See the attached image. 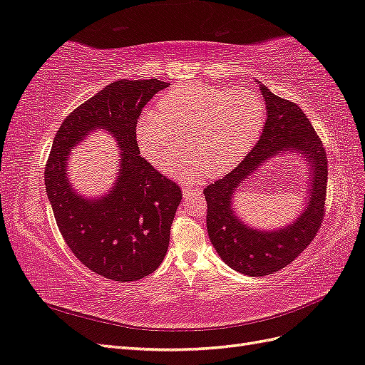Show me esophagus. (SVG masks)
I'll return each mask as SVG.
<instances>
[{
    "instance_id": "obj_1",
    "label": "esophagus",
    "mask_w": 365,
    "mask_h": 365,
    "mask_svg": "<svg viewBox=\"0 0 365 365\" xmlns=\"http://www.w3.org/2000/svg\"><path fill=\"white\" fill-rule=\"evenodd\" d=\"M201 195V192L197 189H193V187H182V196L185 200H192V197Z\"/></svg>"
}]
</instances>
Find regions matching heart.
Segmentation results:
<instances>
[{
  "label": "heart",
  "instance_id": "heart-1",
  "mask_svg": "<svg viewBox=\"0 0 365 365\" xmlns=\"http://www.w3.org/2000/svg\"><path fill=\"white\" fill-rule=\"evenodd\" d=\"M264 118L260 97L250 90H222L202 83L176 86L158 102V113H143L135 126L137 145L157 169L168 168L185 149L192 160L178 169L195 181L235 169L256 143Z\"/></svg>",
  "mask_w": 365,
  "mask_h": 365
}]
</instances>
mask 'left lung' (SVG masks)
<instances>
[{
  "mask_svg": "<svg viewBox=\"0 0 365 365\" xmlns=\"http://www.w3.org/2000/svg\"><path fill=\"white\" fill-rule=\"evenodd\" d=\"M267 105V121L257 145L235 170L205 187L207 231L219 257L230 268L251 277L280 271L298 257L323 222L327 157L311 121L295 103L257 82ZM298 156L307 165V195L302 212L277 229H257L232 208L234 193L274 158Z\"/></svg>",
  "mask_w": 365,
  "mask_h": 365,
  "instance_id": "left-lung-1",
  "label": "left lung"
}]
</instances>
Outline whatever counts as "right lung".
<instances>
[{
    "instance_id": "add662e5",
    "label": "right lung",
    "mask_w": 365,
    "mask_h": 365,
    "mask_svg": "<svg viewBox=\"0 0 365 365\" xmlns=\"http://www.w3.org/2000/svg\"><path fill=\"white\" fill-rule=\"evenodd\" d=\"M170 83L117 81L77 106L54 137L46 168V190L63 240L88 269L115 282L140 280L155 271L169 248L180 187L140 155L135 126L141 109ZM106 131L119 148L113 187L86 197L68 175L71 150Z\"/></svg>"
}]
</instances>
